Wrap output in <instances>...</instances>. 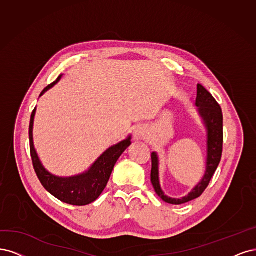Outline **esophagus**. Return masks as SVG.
Segmentation results:
<instances>
[{
  "mask_svg": "<svg viewBox=\"0 0 256 256\" xmlns=\"http://www.w3.org/2000/svg\"><path fill=\"white\" fill-rule=\"evenodd\" d=\"M133 137H134L135 142H140V140L146 139V128H142V126L137 128L134 130Z\"/></svg>",
  "mask_w": 256,
  "mask_h": 256,
  "instance_id": "1",
  "label": "esophagus"
}]
</instances>
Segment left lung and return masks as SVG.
<instances>
[{
    "instance_id": "1",
    "label": "left lung",
    "mask_w": 256,
    "mask_h": 256,
    "mask_svg": "<svg viewBox=\"0 0 256 256\" xmlns=\"http://www.w3.org/2000/svg\"><path fill=\"white\" fill-rule=\"evenodd\" d=\"M196 112L202 120L206 130V166L204 176L187 196L180 198H171L164 194L160 182V158L158 152H152V170L151 182L155 192L162 201L169 204L180 205L199 198L208 186L210 180L216 172L222 155L224 144V116L220 105L214 96L202 85H196Z\"/></svg>"
}]
</instances>
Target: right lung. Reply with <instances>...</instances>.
<instances>
[{
    "instance_id": "1",
    "label": "right lung",
    "mask_w": 256,
    "mask_h": 256,
    "mask_svg": "<svg viewBox=\"0 0 256 256\" xmlns=\"http://www.w3.org/2000/svg\"><path fill=\"white\" fill-rule=\"evenodd\" d=\"M62 76H60L51 85L44 88L39 96H42L48 90L53 88L60 80ZM35 114L36 107L30 116V144L32 164L41 184L52 196L64 203L83 206L94 202L108 183L112 169L121 154L130 146L132 136L128 135L124 140L110 146L85 172L72 176H57L44 168L35 149L32 137Z\"/></svg>"
}]
</instances>
